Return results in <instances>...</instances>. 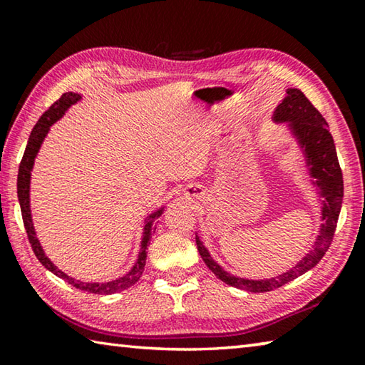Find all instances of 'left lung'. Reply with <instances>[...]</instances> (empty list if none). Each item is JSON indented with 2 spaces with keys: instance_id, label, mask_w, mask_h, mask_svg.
Returning a JSON list of instances; mask_svg holds the SVG:
<instances>
[{
  "instance_id": "8db88e82",
  "label": "left lung",
  "mask_w": 365,
  "mask_h": 365,
  "mask_svg": "<svg viewBox=\"0 0 365 365\" xmlns=\"http://www.w3.org/2000/svg\"><path fill=\"white\" fill-rule=\"evenodd\" d=\"M274 120L289 122L294 137L298 138L302 151H304L307 164L311 165L309 170H311V175L316 178L314 183L320 188V195L324 196V224L320 227V235L316 240L312 251H309L294 267L285 272V274L272 277V279L267 280H248L228 274L214 261L206 250V246L196 237V246L197 251H200V256L206 262L207 267L211 269L212 274L222 282H225L227 285L251 293H265L270 292V289L280 288L285 283L294 280L296 277L306 274L314 265H317L327 250L330 248L343 202L341 168H339L336 148L329 130V123H327L322 114L314 108V104L307 100L301 90L288 88L285 100L275 109Z\"/></svg>"
}]
</instances>
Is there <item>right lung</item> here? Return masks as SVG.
<instances>
[{"instance_id":"add662e5","label":"right lung","mask_w":365,"mask_h":365,"mask_svg":"<svg viewBox=\"0 0 365 365\" xmlns=\"http://www.w3.org/2000/svg\"><path fill=\"white\" fill-rule=\"evenodd\" d=\"M80 98H82V96L77 95V93H72V91H69V93H64L56 103L51 104V108L43 113V115L40 117V120L36 122V125L34 127L32 133H30L26 153H24L21 165H19V174H17V196H19V205H21L24 227H26L29 242H30V245H32V250L35 252L36 259H38V261L43 265H45V267L49 272H53L54 275H58L59 279L66 280L72 287H76L78 289H83V292H88V293H95V294H113V293H117V292H122V289L130 288L132 285H135V283L140 280L141 274H143L145 264H146V251H148V246H150V242H151V235L154 233V230H156V227H154V219H158L159 215L163 214V209H159V211L151 214L150 219H148L146 225H145L143 238H141L140 255H138L137 262H135L132 270L123 277H120V279L113 280V282H106V283H85V282L72 279V277L64 274L63 270H59L56 265H54L46 257L45 251H43L38 238H36V235H35L32 214H30V197H29L30 172H32L36 153H38L43 140H45L46 133L49 130V127H51L58 119H61L66 110L69 109L73 103H77Z\"/></svg>"}]
</instances>
